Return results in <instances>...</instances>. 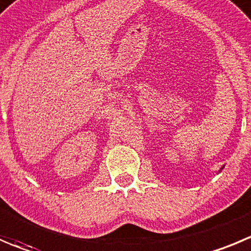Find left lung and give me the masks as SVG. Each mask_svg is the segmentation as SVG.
I'll return each mask as SVG.
<instances>
[{
	"label": "left lung",
	"mask_w": 251,
	"mask_h": 251,
	"mask_svg": "<svg viewBox=\"0 0 251 251\" xmlns=\"http://www.w3.org/2000/svg\"><path fill=\"white\" fill-rule=\"evenodd\" d=\"M222 169H223V168H222Z\"/></svg>",
	"instance_id": "8db88e82"
}]
</instances>
